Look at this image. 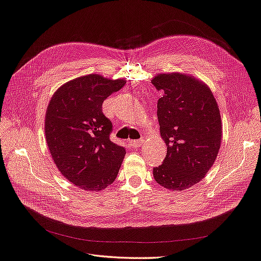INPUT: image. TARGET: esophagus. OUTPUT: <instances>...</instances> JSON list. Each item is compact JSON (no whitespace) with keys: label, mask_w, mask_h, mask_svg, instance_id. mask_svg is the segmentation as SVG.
Masks as SVG:
<instances>
[{"label":"esophagus","mask_w":261,"mask_h":261,"mask_svg":"<svg viewBox=\"0 0 261 261\" xmlns=\"http://www.w3.org/2000/svg\"><path fill=\"white\" fill-rule=\"evenodd\" d=\"M129 144L133 147H140V146L144 144V140L143 139H140V140H129Z\"/></svg>","instance_id":"esophagus-1"}]
</instances>
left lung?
I'll use <instances>...</instances> for the list:
<instances>
[{
    "label": "left lung",
    "mask_w": 261,
    "mask_h": 261,
    "mask_svg": "<svg viewBox=\"0 0 261 261\" xmlns=\"http://www.w3.org/2000/svg\"><path fill=\"white\" fill-rule=\"evenodd\" d=\"M151 82L163 91L157 116L167 146L153 178L168 190L183 191L205 177L216 160L223 133L220 109L207 84L191 74L157 73Z\"/></svg>",
    "instance_id": "8db88e82"
}]
</instances>
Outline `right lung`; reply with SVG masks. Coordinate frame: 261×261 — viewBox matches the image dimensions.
I'll return each mask as SVG.
<instances>
[{
    "instance_id": "1",
    "label": "right lung",
    "mask_w": 261,
    "mask_h": 261,
    "mask_svg": "<svg viewBox=\"0 0 261 261\" xmlns=\"http://www.w3.org/2000/svg\"><path fill=\"white\" fill-rule=\"evenodd\" d=\"M125 83L96 73L81 75L63 83L48 103L49 152L63 177L82 190L102 191L117 177L126 150L110 140L112 123L102 103Z\"/></svg>"
}]
</instances>
